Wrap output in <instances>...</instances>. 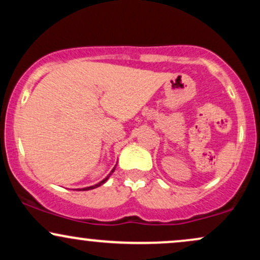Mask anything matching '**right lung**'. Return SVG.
Wrapping results in <instances>:
<instances>
[{
	"label": "right lung",
	"instance_id": "add662e5",
	"mask_svg": "<svg viewBox=\"0 0 260 260\" xmlns=\"http://www.w3.org/2000/svg\"><path fill=\"white\" fill-rule=\"evenodd\" d=\"M113 170H115V169H113ZM113 170H112V171H111V172H113ZM110 175H111V174H110ZM110 175H109V176H107V177L105 178V180H103V181H101V182H100V183L95 184V186H90V187H86V188H83V189H80V190H89V189H92V188H96V187H99V186H101V184H104V183H105V182H106L107 180H109Z\"/></svg>",
	"mask_w": 260,
	"mask_h": 260
}]
</instances>
